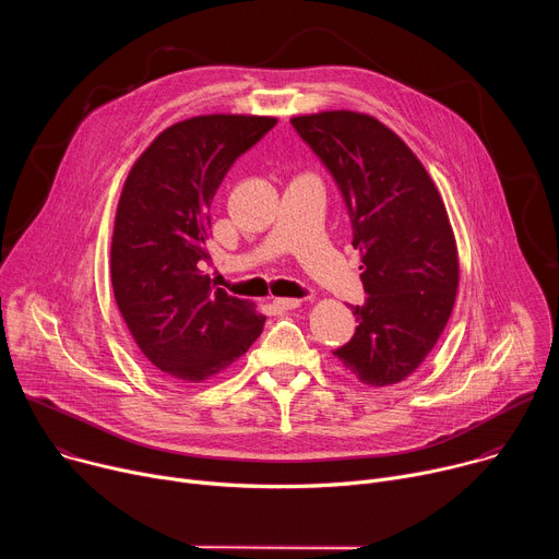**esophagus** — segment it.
<instances>
[{"label": "esophagus", "instance_id": "obj_1", "mask_svg": "<svg viewBox=\"0 0 559 559\" xmlns=\"http://www.w3.org/2000/svg\"><path fill=\"white\" fill-rule=\"evenodd\" d=\"M300 298H274L272 305L278 309V311H289V309H296L300 307Z\"/></svg>", "mask_w": 559, "mask_h": 559}]
</instances>
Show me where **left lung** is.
Segmentation results:
<instances>
[{"instance_id":"8db88e82","label":"left lung","mask_w":559,"mask_h":559,"mask_svg":"<svg viewBox=\"0 0 559 559\" xmlns=\"http://www.w3.org/2000/svg\"><path fill=\"white\" fill-rule=\"evenodd\" d=\"M292 126L332 175L362 261L367 298L352 305L358 328L334 356L365 384L401 382L433 349L455 302L444 203L416 154L378 119L334 110Z\"/></svg>"}]
</instances>
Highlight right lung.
<instances>
[{
	"label": "right lung",
	"mask_w": 559,
	"mask_h": 559,
	"mask_svg": "<svg viewBox=\"0 0 559 559\" xmlns=\"http://www.w3.org/2000/svg\"><path fill=\"white\" fill-rule=\"evenodd\" d=\"M274 117L205 115L158 134L132 166L115 218L112 289L141 354L173 382H201L261 336L265 316L214 287L210 205Z\"/></svg>",
	"instance_id": "right-lung-1"
}]
</instances>
